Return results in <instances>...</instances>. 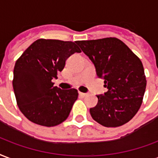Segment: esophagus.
Wrapping results in <instances>:
<instances>
[{
  "mask_svg": "<svg viewBox=\"0 0 158 158\" xmlns=\"http://www.w3.org/2000/svg\"><path fill=\"white\" fill-rule=\"evenodd\" d=\"M79 95L81 97H85L88 95V94H85V93H82V92H79Z\"/></svg>",
  "mask_w": 158,
  "mask_h": 158,
  "instance_id": "esophagus-1",
  "label": "esophagus"
}]
</instances>
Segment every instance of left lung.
<instances>
[{
	"label": "left lung",
	"mask_w": 158,
	"mask_h": 158,
	"mask_svg": "<svg viewBox=\"0 0 158 158\" xmlns=\"http://www.w3.org/2000/svg\"><path fill=\"white\" fill-rule=\"evenodd\" d=\"M76 43L93 62L97 76L108 89L105 94L97 95L96 106L89 110L92 118L106 127L127 123L139 110L146 90L141 59L116 37Z\"/></svg>",
	"instance_id": "8db88e82"
}]
</instances>
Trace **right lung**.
<instances>
[{
  "label": "right lung",
  "instance_id": "add662e5",
  "mask_svg": "<svg viewBox=\"0 0 158 158\" xmlns=\"http://www.w3.org/2000/svg\"><path fill=\"white\" fill-rule=\"evenodd\" d=\"M80 52L76 42L41 38L17 59L12 85L17 106L29 121L51 127L67 119L78 90L53 87L52 79H58L70 55Z\"/></svg>",
  "mask_w": 158,
  "mask_h": 158
}]
</instances>
